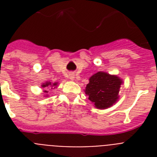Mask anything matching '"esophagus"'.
I'll use <instances>...</instances> for the list:
<instances>
[{
  "mask_svg": "<svg viewBox=\"0 0 157 157\" xmlns=\"http://www.w3.org/2000/svg\"><path fill=\"white\" fill-rule=\"evenodd\" d=\"M69 78H70V80H71V81H73L74 78H75V76H74V74L71 73L70 75H69Z\"/></svg>",
  "mask_w": 157,
  "mask_h": 157,
  "instance_id": "obj_1",
  "label": "esophagus"
}]
</instances>
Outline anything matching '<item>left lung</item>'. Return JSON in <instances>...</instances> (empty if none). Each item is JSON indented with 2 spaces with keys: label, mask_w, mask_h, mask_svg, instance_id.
Segmentation results:
<instances>
[{
  "label": "left lung",
  "mask_w": 157,
  "mask_h": 157,
  "mask_svg": "<svg viewBox=\"0 0 157 157\" xmlns=\"http://www.w3.org/2000/svg\"><path fill=\"white\" fill-rule=\"evenodd\" d=\"M85 92L89 99L98 109L112 107L119 98V91L122 80L115 75L98 71L89 79Z\"/></svg>",
  "instance_id": "1"
}]
</instances>
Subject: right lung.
<instances>
[{
	"mask_svg": "<svg viewBox=\"0 0 157 157\" xmlns=\"http://www.w3.org/2000/svg\"><path fill=\"white\" fill-rule=\"evenodd\" d=\"M57 85H58V83H57V82L52 84L51 82H50V81H46L45 83L42 84L41 87H42V88H45V89H47L48 87H49V88H50V87H54V88H55V87L57 86ZM51 89H52V88H51ZM44 92H45V94L48 93V91L46 90H44Z\"/></svg>",
	"mask_w": 157,
	"mask_h": 157,
	"instance_id": "1",
	"label": "right lung"
}]
</instances>
